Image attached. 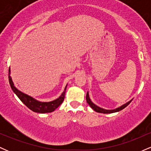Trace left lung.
Returning a JSON list of instances; mask_svg holds the SVG:
<instances>
[{"mask_svg":"<svg viewBox=\"0 0 151 151\" xmlns=\"http://www.w3.org/2000/svg\"><path fill=\"white\" fill-rule=\"evenodd\" d=\"M86 102H87L88 104H89L90 106V107H91V108L93 110H94L95 111L99 112V113H101V114H112V113H116V112L120 111L122 110V109H124V108H126V107L127 106L129 105L130 103H131V101H132V100H133V99L131 100H130L129 101L126 102V103L124 104L121 105V106L118 107V108H116V109H111V110L101 108V107L98 106L97 105H96V104H93V101H91V99H90V97H89V91H87V93H86Z\"/></svg>","mask_w":151,"mask_h":151,"instance_id":"8db88e82","label":"left lung"}]
</instances>
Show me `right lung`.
<instances>
[{
    "label": "right lung",
    "mask_w": 151,
    "mask_h": 151,
    "mask_svg": "<svg viewBox=\"0 0 151 151\" xmlns=\"http://www.w3.org/2000/svg\"><path fill=\"white\" fill-rule=\"evenodd\" d=\"M9 73H8V79H9V83L10 87L16 96L20 99V100L25 104L27 108H29L32 111L40 114L51 113L54 111L63 102L64 98H65V91L67 89V84L66 85L62 94L56 99L51 101H40L35 99L26 94V93L22 92L21 91L18 90L15 87L14 83L12 80V77H10V69H9Z\"/></svg>",
    "instance_id": "add662e5"
}]
</instances>
